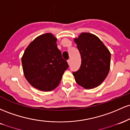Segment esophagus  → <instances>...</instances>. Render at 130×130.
Instances as JSON below:
<instances>
[{"instance_id":"obj_1","label":"esophagus","mask_w":130,"mask_h":130,"mask_svg":"<svg viewBox=\"0 0 130 130\" xmlns=\"http://www.w3.org/2000/svg\"><path fill=\"white\" fill-rule=\"evenodd\" d=\"M67 62H68V65H70V64H71V61H70L69 60H69H68V61H67Z\"/></svg>"}]
</instances>
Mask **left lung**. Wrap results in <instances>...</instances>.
Here are the masks:
<instances>
[{"label":"left lung","instance_id":"obj_1","mask_svg":"<svg viewBox=\"0 0 130 130\" xmlns=\"http://www.w3.org/2000/svg\"><path fill=\"white\" fill-rule=\"evenodd\" d=\"M74 40L82 59L80 69L73 72L75 82L85 89L97 87L108 75L110 66V52L93 34L82 32Z\"/></svg>","mask_w":130,"mask_h":130}]
</instances>
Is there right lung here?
Instances as JSON below:
<instances>
[{
  "label": "right lung",
  "instance_id": "obj_1",
  "mask_svg": "<svg viewBox=\"0 0 130 130\" xmlns=\"http://www.w3.org/2000/svg\"><path fill=\"white\" fill-rule=\"evenodd\" d=\"M57 40L52 33L40 35L30 42L22 56L24 77L33 87L40 91L56 88L69 67L58 48Z\"/></svg>",
  "mask_w": 130,
  "mask_h": 130
}]
</instances>
